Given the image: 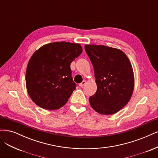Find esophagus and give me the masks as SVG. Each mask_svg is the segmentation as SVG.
Masks as SVG:
<instances>
[{
	"label": "esophagus",
	"mask_w": 158,
	"mask_h": 158,
	"mask_svg": "<svg viewBox=\"0 0 158 158\" xmlns=\"http://www.w3.org/2000/svg\"><path fill=\"white\" fill-rule=\"evenodd\" d=\"M85 83H86V82H85V81H84H84H82V82L80 83V84H79V85H80V87H83V86L85 84Z\"/></svg>",
	"instance_id": "obj_1"
}]
</instances>
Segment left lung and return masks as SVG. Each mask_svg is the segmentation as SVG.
I'll return each mask as SVG.
<instances>
[{"instance_id": "1", "label": "left lung", "mask_w": 158, "mask_h": 158, "mask_svg": "<svg viewBox=\"0 0 158 158\" xmlns=\"http://www.w3.org/2000/svg\"><path fill=\"white\" fill-rule=\"evenodd\" d=\"M93 64L96 93L89 97L91 106L105 115L115 114L126 106L134 89L131 64L122 50L102 45H85Z\"/></svg>"}]
</instances>
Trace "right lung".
I'll use <instances>...</instances> for the list:
<instances>
[{"label": "right lung", "instance_id": "right-lung-1", "mask_svg": "<svg viewBox=\"0 0 158 158\" xmlns=\"http://www.w3.org/2000/svg\"><path fill=\"white\" fill-rule=\"evenodd\" d=\"M82 52L79 44L56 42L46 44L31 57L26 70V86L31 99L46 110L66 104L77 85L70 64Z\"/></svg>", "mask_w": 158, "mask_h": 158}]
</instances>
